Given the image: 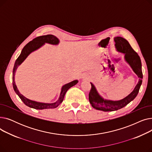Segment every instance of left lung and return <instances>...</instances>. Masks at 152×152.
Listing matches in <instances>:
<instances>
[{
    "instance_id": "left-lung-1",
    "label": "left lung",
    "mask_w": 152,
    "mask_h": 152,
    "mask_svg": "<svg viewBox=\"0 0 152 152\" xmlns=\"http://www.w3.org/2000/svg\"><path fill=\"white\" fill-rule=\"evenodd\" d=\"M116 49L118 52L124 54V60L139 77V81L134 90L124 99L119 100H111L103 99L97 92L96 87L91 83V89L89 94V100L92 107L103 111H113L121 109L132 101L137 95L142 83L143 75L140 57L135 52L128 41L121 37L114 38Z\"/></svg>"
}]
</instances>
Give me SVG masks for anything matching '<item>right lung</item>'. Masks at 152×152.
I'll list each match as a JSON object with an SVG mask.
<instances>
[{
    "mask_svg": "<svg viewBox=\"0 0 152 152\" xmlns=\"http://www.w3.org/2000/svg\"><path fill=\"white\" fill-rule=\"evenodd\" d=\"M59 42H60L59 39L56 36L52 34H48L45 36L37 37L34 39L33 41H30L29 43H28L25 47H23V49L20 56L15 61L13 69V77H12L13 89L16 92V94L18 95V97L20 98V99L23 101V102L25 103L26 106L30 108H33L36 110H43V109H50V108H57L63 102L64 97H65V95L67 92V91L70 88V87H73V86L76 85L78 83L77 80H75L68 84L63 85L61 87L60 97L58 100L52 103L38 102L31 100L27 99L19 92L17 87V85L15 84V76L16 70H17L18 66H20L21 64L25 61V60L28 57V56L31 53L39 49L40 47H41L45 43L52 44V45H58Z\"/></svg>",
    "mask_w": 152,
    "mask_h": 152,
    "instance_id": "add662e5",
    "label": "right lung"
}]
</instances>
